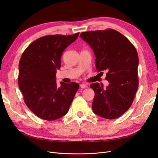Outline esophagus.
I'll use <instances>...</instances> for the list:
<instances>
[{
	"mask_svg": "<svg viewBox=\"0 0 158 158\" xmlns=\"http://www.w3.org/2000/svg\"><path fill=\"white\" fill-rule=\"evenodd\" d=\"M80 88H83V89L87 88H88V85L86 84H80Z\"/></svg>",
	"mask_w": 158,
	"mask_h": 158,
	"instance_id": "34e87169",
	"label": "esophagus"
}]
</instances>
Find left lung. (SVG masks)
Wrapping results in <instances>:
<instances>
[{"mask_svg":"<svg viewBox=\"0 0 158 158\" xmlns=\"http://www.w3.org/2000/svg\"><path fill=\"white\" fill-rule=\"evenodd\" d=\"M82 39L92 49L98 72L106 71V88L99 83L90 85L95 96L92 109L107 119L121 116L130 108L138 86V56L126 37L112 29L82 32Z\"/></svg>","mask_w":158,"mask_h":158,"instance_id":"1","label":"left lung"}]
</instances>
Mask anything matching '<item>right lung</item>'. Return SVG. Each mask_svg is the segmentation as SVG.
<instances>
[{"instance_id": "right-lung-1", "label": "right lung", "mask_w": 158, "mask_h": 158, "mask_svg": "<svg viewBox=\"0 0 158 158\" xmlns=\"http://www.w3.org/2000/svg\"><path fill=\"white\" fill-rule=\"evenodd\" d=\"M78 35L41 37L27 47L19 62L18 85L24 102L44 120L54 121L67 113L79 88L76 82H60L59 87L56 82L62 54Z\"/></svg>"}]
</instances>
